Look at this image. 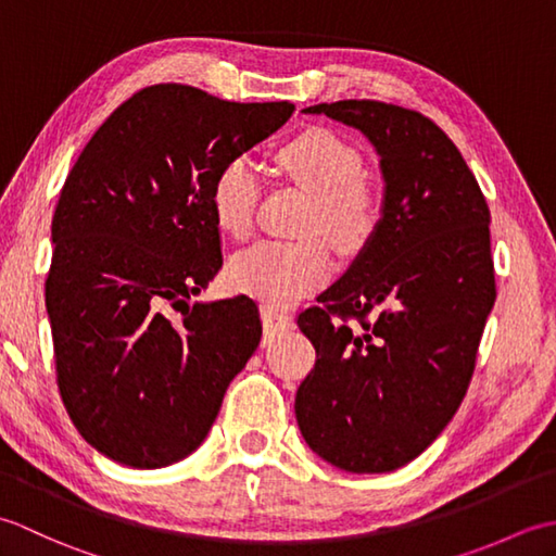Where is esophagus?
I'll return each instance as SVG.
<instances>
[{
  "label": "esophagus",
  "mask_w": 556,
  "mask_h": 556,
  "mask_svg": "<svg viewBox=\"0 0 556 556\" xmlns=\"http://www.w3.org/2000/svg\"><path fill=\"white\" fill-rule=\"evenodd\" d=\"M263 325H265V332L269 337H275L279 332H287V329H291L293 320L287 313H279L275 308H269V305H263Z\"/></svg>",
  "instance_id": "esophagus-1"
}]
</instances>
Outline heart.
Wrapping results in <instances>:
<instances>
[{
  "mask_svg": "<svg viewBox=\"0 0 556 556\" xmlns=\"http://www.w3.org/2000/svg\"><path fill=\"white\" fill-rule=\"evenodd\" d=\"M279 167L313 195L303 229L323 233L344 251H358L380 222V200L361 181V152L327 128H308L277 152ZM260 181L253 162L231 157L210 186V207L217 227L241 239L253 227ZM332 271L327 245L311 239L279 243L260 241L233 255L229 285L271 308L299 301L320 287Z\"/></svg>",
  "mask_w": 556,
  "mask_h": 556,
  "instance_id": "1",
  "label": "heart"
}]
</instances>
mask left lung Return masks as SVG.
I'll return each mask as SVG.
<instances>
[{"mask_svg":"<svg viewBox=\"0 0 556 556\" xmlns=\"http://www.w3.org/2000/svg\"><path fill=\"white\" fill-rule=\"evenodd\" d=\"M303 112L370 140L384 200L358 257L317 296L323 305L299 315L317 361L296 392V420L327 464L389 473L440 437L473 377L497 299L490 207L458 148L420 112L377 100Z\"/></svg>","mask_w":556,"mask_h":556,"instance_id":"8db88e82","label":"left lung"}]
</instances>
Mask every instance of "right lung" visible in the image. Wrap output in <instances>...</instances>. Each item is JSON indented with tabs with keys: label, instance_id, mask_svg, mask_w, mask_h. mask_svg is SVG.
I'll use <instances>...</instances> for the list:
<instances>
[{
	"label": "right lung",
	"instance_id": "add662e5",
	"mask_svg": "<svg viewBox=\"0 0 556 556\" xmlns=\"http://www.w3.org/2000/svg\"><path fill=\"white\" fill-rule=\"evenodd\" d=\"M291 114L160 83L119 104L68 172L45 281L56 382L83 440L116 464L195 452L255 353L253 299L188 301L222 267L212 179Z\"/></svg>",
	"mask_w": 556,
	"mask_h": 556
}]
</instances>
